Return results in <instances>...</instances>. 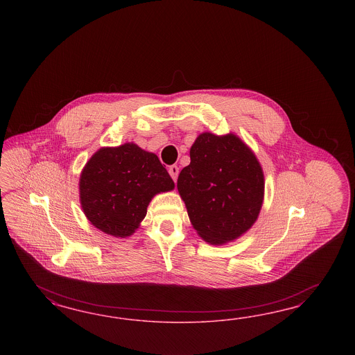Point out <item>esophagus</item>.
I'll return each instance as SVG.
<instances>
[{
    "label": "esophagus",
    "instance_id": "obj_1",
    "mask_svg": "<svg viewBox=\"0 0 355 355\" xmlns=\"http://www.w3.org/2000/svg\"><path fill=\"white\" fill-rule=\"evenodd\" d=\"M178 173H180V168H178L177 165H172V166L169 168V174H171V177H172L173 181H174V182L177 181Z\"/></svg>",
    "mask_w": 355,
    "mask_h": 355
}]
</instances>
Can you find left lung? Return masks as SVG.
I'll return each instance as SVG.
<instances>
[{
  "mask_svg": "<svg viewBox=\"0 0 355 355\" xmlns=\"http://www.w3.org/2000/svg\"><path fill=\"white\" fill-rule=\"evenodd\" d=\"M177 181L191 225L221 246L248 232L264 200V173L254 150L234 132H202Z\"/></svg>",
  "mask_w": 355,
  "mask_h": 355,
  "instance_id": "left-lung-1",
  "label": "left lung"
}]
</instances>
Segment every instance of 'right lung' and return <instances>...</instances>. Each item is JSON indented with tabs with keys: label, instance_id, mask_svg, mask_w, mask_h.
Here are the masks:
<instances>
[{
	"label": "right lung",
	"instance_id": "1",
	"mask_svg": "<svg viewBox=\"0 0 355 355\" xmlns=\"http://www.w3.org/2000/svg\"><path fill=\"white\" fill-rule=\"evenodd\" d=\"M173 189L159 157L129 141L91 156L79 177V202L96 229L126 238L139 227L153 196Z\"/></svg>",
	"mask_w": 355,
	"mask_h": 355
}]
</instances>
